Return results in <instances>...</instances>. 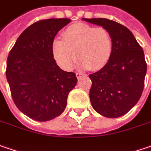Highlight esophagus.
Listing matches in <instances>:
<instances>
[{
    "label": "esophagus",
    "instance_id": "1",
    "mask_svg": "<svg viewBox=\"0 0 151 151\" xmlns=\"http://www.w3.org/2000/svg\"><path fill=\"white\" fill-rule=\"evenodd\" d=\"M83 76H86V74H84V73H80V72L76 73V77H77L78 78H81V77H83Z\"/></svg>",
    "mask_w": 151,
    "mask_h": 151
}]
</instances>
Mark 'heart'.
<instances>
[{"mask_svg":"<svg viewBox=\"0 0 151 151\" xmlns=\"http://www.w3.org/2000/svg\"><path fill=\"white\" fill-rule=\"evenodd\" d=\"M63 40L53 43V56L58 65L66 71L73 68L81 60L84 69L100 70L111 58L112 39L104 28H96L86 23H75L63 33Z\"/></svg>","mask_w":151,"mask_h":151,"instance_id":"obj_1","label":"heart"}]
</instances>
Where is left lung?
I'll return each instance as SVG.
<instances>
[{
	"label": "left lung",
	"mask_w": 151,
	"mask_h": 151,
	"mask_svg": "<svg viewBox=\"0 0 151 151\" xmlns=\"http://www.w3.org/2000/svg\"><path fill=\"white\" fill-rule=\"evenodd\" d=\"M108 30L112 39L111 58L101 70L89 74L92 107L109 118L128 112L142 95L147 64L144 50L125 26L106 18H83Z\"/></svg>",
	"instance_id": "left-lung-1"
}]
</instances>
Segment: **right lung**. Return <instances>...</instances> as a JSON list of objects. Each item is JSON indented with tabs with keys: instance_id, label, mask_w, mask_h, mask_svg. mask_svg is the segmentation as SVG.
Segmentation results:
<instances>
[{
	"instance_id": "obj_1",
	"label": "right lung",
	"mask_w": 151,
	"mask_h": 151,
	"mask_svg": "<svg viewBox=\"0 0 151 151\" xmlns=\"http://www.w3.org/2000/svg\"><path fill=\"white\" fill-rule=\"evenodd\" d=\"M68 18L40 20L28 27L9 52L6 75L12 100L23 114L39 122L60 116L78 82L73 72L60 68L53 57L56 34Z\"/></svg>"
}]
</instances>
